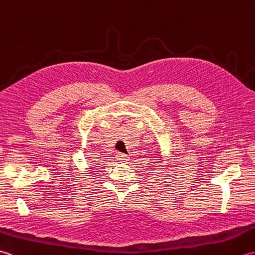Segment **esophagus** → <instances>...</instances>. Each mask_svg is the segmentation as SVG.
Returning <instances> with one entry per match:
<instances>
[{
	"label": "esophagus",
	"mask_w": 255,
	"mask_h": 255,
	"mask_svg": "<svg viewBox=\"0 0 255 255\" xmlns=\"http://www.w3.org/2000/svg\"><path fill=\"white\" fill-rule=\"evenodd\" d=\"M116 158L118 161L121 162H128L129 161V156L127 154H124V153H116Z\"/></svg>",
	"instance_id": "obj_1"
}]
</instances>
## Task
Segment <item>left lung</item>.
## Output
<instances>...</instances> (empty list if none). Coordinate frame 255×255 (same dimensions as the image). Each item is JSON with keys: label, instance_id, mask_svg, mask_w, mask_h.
<instances>
[{"label": "left lung", "instance_id": "obj_1", "mask_svg": "<svg viewBox=\"0 0 255 255\" xmlns=\"http://www.w3.org/2000/svg\"><path fill=\"white\" fill-rule=\"evenodd\" d=\"M159 163H161V162H162V160H163V156H161V154H160V156H159ZM158 166H160V165H158Z\"/></svg>", "mask_w": 255, "mask_h": 255}]
</instances>
